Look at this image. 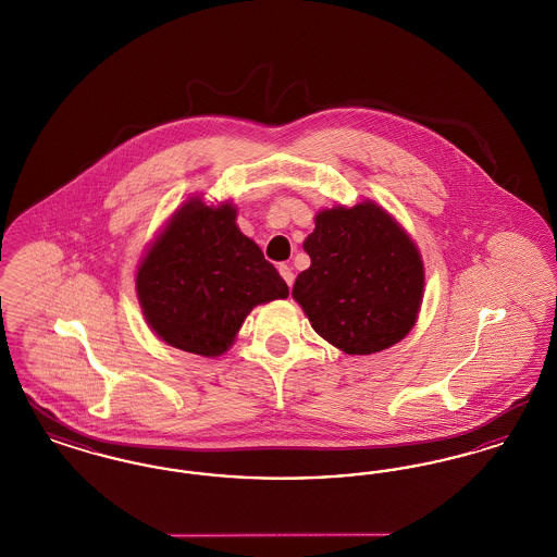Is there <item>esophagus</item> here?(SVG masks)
I'll use <instances>...</instances> for the list:
<instances>
[{"label":"esophagus","mask_w":557,"mask_h":557,"mask_svg":"<svg viewBox=\"0 0 557 557\" xmlns=\"http://www.w3.org/2000/svg\"><path fill=\"white\" fill-rule=\"evenodd\" d=\"M277 269H280V275L284 277V282H286V284L292 288V284H294V271H292V267L284 265V263H282Z\"/></svg>","instance_id":"obj_1"}]
</instances>
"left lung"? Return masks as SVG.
Listing matches in <instances>:
<instances>
[{"label":"left lung","mask_w":557,"mask_h":557,"mask_svg":"<svg viewBox=\"0 0 557 557\" xmlns=\"http://www.w3.org/2000/svg\"><path fill=\"white\" fill-rule=\"evenodd\" d=\"M311 267L292 288L313 330L346 355L397 345L413 327L424 292L420 252L373 202L319 212L305 239Z\"/></svg>","instance_id":"1"}]
</instances>
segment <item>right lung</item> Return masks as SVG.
Returning a JSON list of instances; mask_svg holds the SVG:
<instances>
[{"label":"right lung","instance_id":"1","mask_svg":"<svg viewBox=\"0 0 557 557\" xmlns=\"http://www.w3.org/2000/svg\"><path fill=\"white\" fill-rule=\"evenodd\" d=\"M135 284L160 338L202 357L225 352L252 307L288 296L277 269L239 232L236 209L198 198L171 216Z\"/></svg>","mask_w":557,"mask_h":557}]
</instances>
